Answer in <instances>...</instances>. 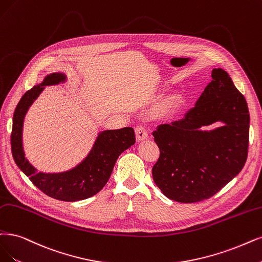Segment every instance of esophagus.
Returning a JSON list of instances; mask_svg holds the SVG:
<instances>
[{"instance_id":"1","label":"esophagus","mask_w":262,"mask_h":262,"mask_svg":"<svg viewBox=\"0 0 262 262\" xmlns=\"http://www.w3.org/2000/svg\"><path fill=\"white\" fill-rule=\"evenodd\" d=\"M135 133H136V138H137V140H139V141L147 139V138L149 137L147 129L144 128V126H142V125H138L137 127L135 128Z\"/></svg>"}]
</instances>
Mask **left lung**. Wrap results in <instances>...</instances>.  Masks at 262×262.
Here are the masks:
<instances>
[{"label":"left lung","instance_id":"left-lung-1","mask_svg":"<svg viewBox=\"0 0 262 262\" xmlns=\"http://www.w3.org/2000/svg\"><path fill=\"white\" fill-rule=\"evenodd\" d=\"M185 118L153 132L160 158L152 168L163 194L180 203L209 199L244 167L248 152L249 111L245 97L221 68ZM224 124L210 131L200 127Z\"/></svg>","mask_w":262,"mask_h":262}]
</instances>
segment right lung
Returning <instances> with one entry per match:
<instances>
[{"label": "right lung", "mask_w": 262, "mask_h": 262, "mask_svg": "<svg viewBox=\"0 0 262 262\" xmlns=\"http://www.w3.org/2000/svg\"><path fill=\"white\" fill-rule=\"evenodd\" d=\"M63 73L47 74L41 84L33 86L18 102L13 118L12 153L17 166L33 185L53 199L75 202L97 194L108 182L115 162L120 154L136 141L132 127L114 130H103L98 134L87 157L75 167L62 172H43L31 165L25 157L23 146V127L25 116L45 86L64 83Z\"/></svg>", "instance_id": "obj_1"}]
</instances>
